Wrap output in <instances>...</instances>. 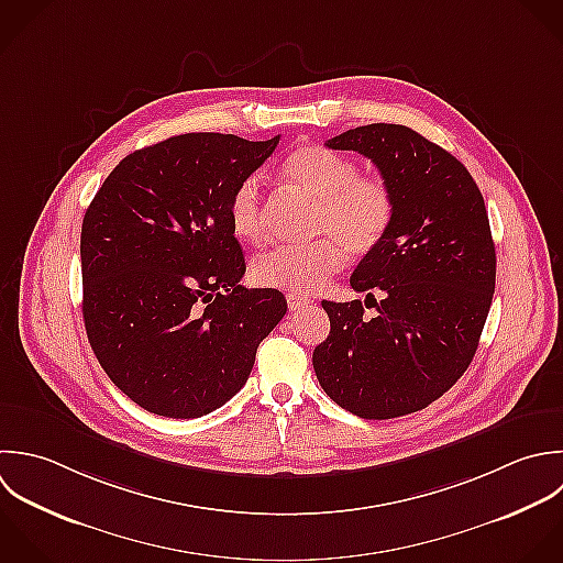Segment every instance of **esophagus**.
<instances>
[{
    "label": "esophagus",
    "mask_w": 563,
    "mask_h": 563,
    "mask_svg": "<svg viewBox=\"0 0 563 563\" xmlns=\"http://www.w3.org/2000/svg\"><path fill=\"white\" fill-rule=\"evenodd\" d=\"M309 302H311V298H307V296L287 294V307H289V311H298V309H302V307L309 305Z\"/></svg>",
    "instance_id": "obj_1"
}]
</instances>
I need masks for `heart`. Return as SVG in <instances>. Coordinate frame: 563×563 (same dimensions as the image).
<instances>
[{
    "instance_id": "heart-1",
    "label": "heart",
    "mask_w": 563,
    "mask_h": 563,
    "mask_svg": "<svg viewBox=\"0 0 563 563\" xmlns=\"http://www.w3.org/2000/svg\"><path fill=\"white\" fill-rule=\"evenodd\" d=\"M287 184L318 201L316 232L309 245H280L261 254L252 278L261 287L289 294L318 291L353 256L375 252L395 221V192L382 175H364L355 159L327 146H300L283 164ZM230 225L247 243L265 239L263 197L254 177L243 179L230 199Z\"/></svg>"
}]
</instances>
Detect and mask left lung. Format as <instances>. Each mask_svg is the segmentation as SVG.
<instances>
[{
    "instance_id": "obj_1",
    "label": "left lung",
    "mask_w": 563,
    "mask_h": 563,
    "mask_svg": "<svg viewBox=\"0 0 563 563\" xmlns=\"http://www.w3.org/2000/svg\"><path fill=\"white\" fill-rule=\"evenodd\" d=\"M388 179L397 210L386 241L351 276L362 300H322L329 338L313 351L324 393L362 419L428 408L470 368L496 289V247L470 170L404 124H366L331 140ZM383 300L377 303L374 294Z\"/></svg>"
}]
</instances>
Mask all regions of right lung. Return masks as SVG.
<instances>
[{
	"mask_svg": "<svg viewBox=\"0 0 563 563\" xmlns=\"http://www.w3.org/2000/svg\"><path fill=\"white\" fill-rule=\"evenodd\" d=\"M184 133L129 153L80 230L82 320L109 379L140 408L197 419L247 382L287 313L278 289H245L230 199L276 148Z\"/></svg>",
	"mask_w": 563,
	"mask_h": 563,
	"instance_id": "right-lung-1",
	"label": "right lung"
}]
</instances>
